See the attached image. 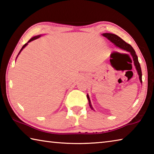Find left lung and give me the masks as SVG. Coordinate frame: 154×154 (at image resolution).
Segmentation results:
<instances>
[{"label": "left lung", "instance_id": "obj_1", "mask_svg": "<svg viewBox=\"0 0 154 154\" xmlns=\"http://www.w3.org/2000/svg\"><path fill=\"white\" fill-rule=\"evenodd\" d=\"M103 35L104 36H105L106 38H107L109 40H110L112 43H114L116 46L119 47V48H121L122 49H124V50H126L127 51H128L131 54L132 58H133V60H134V66L136 67V69L137 70L138 74L139 75V79L140 82L142 83V72H141V69H140V64L139 62V60H138V57L136 54V52H135L134 49L132 48V47L130 45V44L127 43L126 42L122 39V38L118 36V35H114V34H111V33H104L103 34ZM87 98L88 99V101H89V105L90 106V108L92 109H94L92 105H91L90 103V97L89 96L87 95Z\"/></svg>", "mask_w": 154, "mask_h": 154}]
</instances>
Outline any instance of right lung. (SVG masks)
I'll return each instance as SVG.
<instances>
[{
    "mask_svg": "<svg viewBox=\"0 0 154 154\" xmlns=\"http://www.w3.org/2000/svg\"><path fill=\"white\" fill-rule=\"evenodd\" d=\"M40 36H41V35H38V36H34V37H32V38H30V39L29 41H28V43H26V44H24V45H23V47H22V49H21V50H20V51L19 52V54H18V55H19V54H20V52H21V51H22V49H24V48H25V47H26V45H28V43H29V42H30V41H33V40H35V39H36V38H38V37H40Z\"/></svg>",
    "mask_w": 154,
    "mask_h": 154,
    "instance_id": "right-lung-1",
    "label": "right lung"
}]
</instances>
